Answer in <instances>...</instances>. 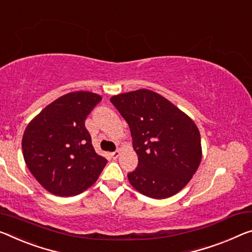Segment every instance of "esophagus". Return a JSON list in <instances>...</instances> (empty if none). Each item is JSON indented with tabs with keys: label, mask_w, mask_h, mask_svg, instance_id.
Wrapping results in <instances>:
<instances>
[{
	"label": "esophagus",
	"mask_w": 252,
	"mask_h": 252,
	"mask_svg": "<svg viewBox=\"0 0 252 252\" xmlns=\"http://www.w3.org/2000/svg\"><path fill=\"white\" fill-rule=\"evenodd\" d=\"M119 154H121V150H116L115 152L111 153V158H113L114 160H116V158L119 157Z\"/></svg>",
	"instance_id": "1"
}]
</instances>
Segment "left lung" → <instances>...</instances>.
Returning <instances> with one entry per match:
<instances>
[{
    "label": "left lung",
    "instance_id": "8db88e82",
    "mask_svg": "<svg viewBox=\"0 0 252 252\" xmlns=\"http://www.w3.org/2000/svg\"><path fill=\"white\" fill-rule=\"evenodd\" d=\"M128 124L138 164L127 177L143 195L171 197L191 179L202 160L200 134L190 118L156 92L141 89L110 99Z\"/></svg>",
    "mask_w": 252,
    "mask_h": 252
}]
</instances>
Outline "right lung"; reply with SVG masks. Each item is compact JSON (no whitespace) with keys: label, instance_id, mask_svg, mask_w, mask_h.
<instances>
[{"label":"right lung","instance_id":"right-lung-1","mask_svg":"<svg viewBox=\"0 0 252 252\" xmlns=\"http://www.w3.org/2000/svg\"><path fill=\"white\" fill-rule=\"evenodd\" d=\"M101 99L92 92H71L48 104L27 126L22 137L26 164L53 195L81 193L106 166L107 160L95 153L84 124Z\"/></svg>","mask_w":252,"mask_h":252}]
</instances>
